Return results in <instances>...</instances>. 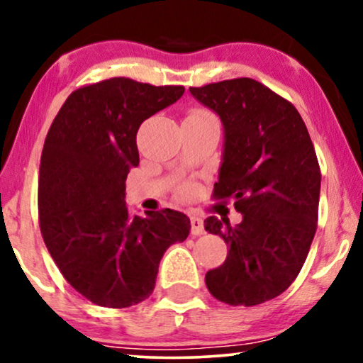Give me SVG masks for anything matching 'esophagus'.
Returning a JSON list of instances; mask_svg holds the SVG:
<instances>
[{
	"label": "esophagus",
	"instance_id": "1",
	"mask_svg": "<svg viewBox=\"0 0 363 363\" xmlns=\"http://www.w3.org/2000/svg\"><path fill=\"white\" fill-rule=\"evenodd\" d=\"M190 223H191V235L193 236H200L205 233V226H203V220L200 216H191Z\"/></svg>",
	"mask_w": 363,
	"mask_h": 363
}]
</instances>
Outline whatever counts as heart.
<instances>
[{"instance_id":"1","label":"heart","mask_w":363,"mask_h":363,"mask_svg":"<svg viewBox=\"0 0 363 363\" xmlns=\"http://www.w3.org/2000/svg\"><path fill=\"white\" fill-rule=\"evenodd\" d=\"M190 116H208V113H205V112H193V113H190ZM188 191H190V186L183 188V193H188Z\"/></svg>"}]
</instances>
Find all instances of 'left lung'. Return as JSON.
<instances>
[{
	"label": "left lung",
	"mask_w": 363,
	"mask_h": 363,
	"mask_svg": "<svg viewBox=\"0 0 363 363\" xmlns=\"http://www.w3.org/2000/svg\"><path fill=\"white\" fill-rule=\"evenodd\" d=\"M223 123L215 198L235 200L240 225L210 216L205 230L230 251L206 272L208 291L230 306H256L292 284L317 230L320 170L296 107L250 77L190 87Z\"/></svg>",
	"instance_id": "left-lung-1"
}]
</instances>
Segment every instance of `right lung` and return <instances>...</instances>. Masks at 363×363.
Returning a JSON list of instances; mask_svg holds the SVG:
<instances>
[{
    "instance_id": "right-lung-1",
    "label": "right lung",
    "mask_w": 363,
    "mask_h": 363,
    "mask_svg": "<svg viewBox=\"0 0 363 363\" xmlns=\"http://www.w3.org/2000/svg\"><path fill=\"white\" fill-rule=\"evenodd\" d=\"M183 92L107 79L74 91L49 128L38 190L43 240L66 281L94 304L145 301L163 252L190 233L180 211L138 216L125 205L127 175L140 162L138 127Z\"/></svg>"
}]
</instances>
